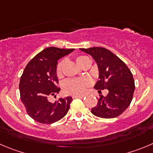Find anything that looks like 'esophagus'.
Returning <instances> with one entry per match:
<instances>
[{"mask_svg": "<svg viewBox=\"0 0 153 153\" xmlns=\"http://www.w3.org/2000/svg\"><path fill=\"white\" fill-rule=\"evenodd\" d=\"M83 97H84V96H80V95H78V96H73L74 99H75V98H79V99H82Z\"/></svg>", "mask_w": 153, "mask_h": 153, "instance_id": "34e87169", "label": "esophagus"}]
</instances>
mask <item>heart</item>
<instances>
[{
    "label": "heart",
    "mask_w": 153,
    "mask_h": 153,
    "mask_svg": "<svg viewBox=\"0 0 153 153\" xmlns=\"http://www.w3.org/2000/svg\"><path fill=\"white\" fill-rule=\"evenodd\" d=\"M88 59V57L85 56H79L75 58L76 62L78 65L81 66L85 59ZM63 65V61L59 62L56 67V75L58 77L62 76V68ZM90 81L87 79H71L67 80L64 82L63 90L66 94L78 96L83 94L85 91V89L88 86H89Z\"/></svg>",
    "instance_id": "b5f03b06"
}]
</instances>
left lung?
Returning <instances> with one entry per match:
<instances>
[{
	"mask_svg": "<svg viewBox=\"0 0 153 153\" xmlns=\"http://www.w3.org/2000/svg\"><path fill=\"white\" fill-rule=\"evenodd\" d=\"M95 60L99 70V80L94 88L101 93L107 89L105 97L100 95L97 105L91 109L96 116L112 118L120 115L129 106L134 92V80L131 70L116 55L103 48H80Z\"/></svg>",
	"mask_w": 153,
	"mask_h": 153,
	"instance_id": "obj_1",
	"label": "left lung"
}]
</instances>
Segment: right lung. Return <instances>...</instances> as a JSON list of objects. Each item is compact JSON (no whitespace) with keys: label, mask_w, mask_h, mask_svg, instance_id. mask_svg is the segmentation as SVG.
<instances>
[{"label":"right lung","mask_w":153,"mask_h":153,"mask_svg":"<svg viewBox=\"0 0 153 153\" xmlns=\"http://www.w3.org/2000/svg\"><path fill=\"white\" fill-rule=\"evenodd\" d=\"M74 50L54 47L45 48L25 66L19 82L20 98L27 113L36 122L54 123L68 112L72 97L59 98L54 103L48 99L51 96L56 97L60 91L56 87L58 60Z\"/></svg>","instance_id":"1"}]
</instances>
